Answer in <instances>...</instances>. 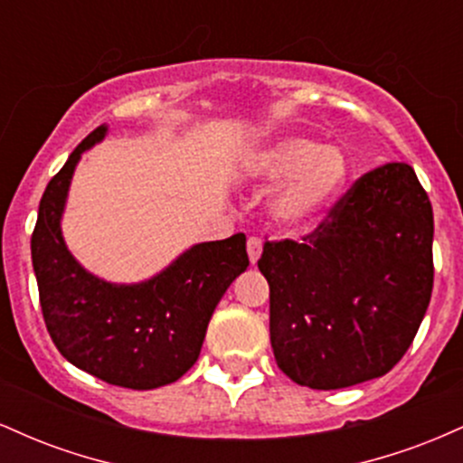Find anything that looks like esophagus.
<instances>
[{
  "label": "esophagus",
  "mask_w": 463,
  "mask_h": 463,
  "mask_svg": "<svg viewBox=\"0 0 463 463\" xmlns=\"http://www.w3.org/2000/svg\"><path fill=\"white\" fill-rule=\"evenodd\" d=\"M261 239L259 237H248V257H250V263H257L259 257H261Z\"/></svg>",
  "instance_id": "esophagus-1"
}]
</instances>
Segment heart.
I'll return each instance as SVG.
<instances>
[{
	"mask_svg": "<svg viewBox=\"0 0 463 463\" xmlns=\"http://www.w3.org/2000/svg\"><path fill=\"white\" fill-rule=\"evenodd\" d=\"M252 174L268 183L291 180L274 202V215L280 224L300 226L337 195L348 176V163L337 147H324L307 137H291L259 154Z\"/></svg>",
	"mask_w": 463,
	"mask_h": 463,
	"instance_id": "obj_1",
	"label": "heart"
}]
</instances>
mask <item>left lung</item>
<instances>
[{"mask_svg": "<svg viewBox=\"0 0 463 463\" xmlns=\"http://www.w3.org/2000/svg\"><path fill=\"white\" fill-rule=\"evenodd\" d=\"M269 339L279 368L311 390L390 372L433 291V209L407 163L357 178L300 241H265Z\"/></svg>", "mask_w": 463, "mask_h": 463, "instance_id": "8db88e82", "label": "left lung"}]
</instances>
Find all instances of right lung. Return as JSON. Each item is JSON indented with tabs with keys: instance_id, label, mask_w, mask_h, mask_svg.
Wrapping results in <instances>:
<instances>
[{
	"instance_id": "1",
	"label": "right lung",
	"mask_w": 463,
	"mask_h": 463,
	"mask_svg": "<svg viewBox=\"0 0 463 463\" xmlns=\"http://www.w3.org/2000/svg\"><path fill=\"white\" fill-rule=\"evenodd\" d=\"M87 137L47 183L32 232V265L43 320L58 353L110 385L154 390L174 383L200 357L206 326L228 285L248 268L246 235L198 243L139 285H113L76 263L61 235V215Z\"/></svg>"
}]
</instances>
